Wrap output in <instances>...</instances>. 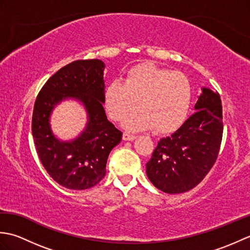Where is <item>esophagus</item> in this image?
<instances>
[{
	"mask_svg": "<svg viewBox=\"0 0 250 250\" xmlns=\"http://www.w3.org/2000/svg\"><path fill=\"white\" fill-rule=\"evenodd\" d=\"M135 139H136L135 135L130 134V133H126V132H125L124 135H122V140H124V141H133Z\"/></svg>",
	"mask_w": 250,
	"mask_h": 250,
	"instance_id": "1",
	"label": "esophagus"
}]
</instances>
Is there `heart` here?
Instances as JSON below:
<instances>
[{"instance_id":"b5f03b06","label":"heart","mask_w":250,"mask_h":250,"mask_svg":"<svg viewBox=\"0 0 250 250\" xmlns=\"http://www.w3.org/2000/svg\"><path fill=\"white\" fill-rule=\"evenodd\" d=\"M109 116L120 121L136 108L122 125L128 130L152 129L168 133L183 124L191 103V86L184 74L158 67L152 63L137 64L124 81H114L104 91Z\"/></svg>"}]
</instances>
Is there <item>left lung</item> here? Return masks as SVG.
Listing matches in <instances>:
<instances>
[{
  "mask_svg": "<svg viewBox=\"0 0 250 250\" xmlns=\"http://www.w3.org/2000/svg\"><path fill=\"white\" fill-rule=\"evenodd\" d=\"M194 109L172 135L158 142L146 164L147 177L166 193H183L194 188L218 157L224 131L219 93L203 87Z\"/></svg>",
  "mask_w": 250,
  "mask_h": 250,
  "instance_id": "1",
  "label": "left lung"
}]
</instances>
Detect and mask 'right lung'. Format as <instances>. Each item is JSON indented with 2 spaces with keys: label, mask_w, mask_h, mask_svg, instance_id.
Segmentation results:
<instances>
[{
  "label": "right lung",
  "mask_w": 250,
  "mask_h": 250,
  "mask_svg": "<svg viewBox=\"0 0 250 250\" xmlns=\"http://www.w3.org/2000/svg\"><path fill=\"white\" fill-rule=\"evenodd\" d=\"M104 68L99 59L78 60L54 74L37 95L32 135L43 167L62 187L84 190L106 174L109 152L119 144L122 133L108 121L103 107ZM74 99L87 114L86 126L75 139L62 141L53 134L50 117L63 100Z\"/></svg>",
  "instance_id": "1"
}]
</instances>
